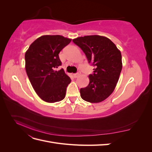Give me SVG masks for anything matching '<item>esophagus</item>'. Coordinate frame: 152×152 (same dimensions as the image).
I'll list each match as a JSON object with an SVG mask.
<instances>
[{"instance_id":"obj_1","label":"esophagus","mask_w":152,"mask_h":152,"mask_svg":"<svg viewBox=\"0 0 152 152\" xmlns=\"http://www.w3.org/2000/svg\"><path fill=\"white\" fill-rule=\"evenodd\" d=\"M80 75V72H77L76 73H74V74H73V76H74L75 78H77V77H79Z\"/></svg>"}]
</instances>
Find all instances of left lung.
Returning <instances> with one entry per match:
<instances>
[{
    "instance_id": "obj_1",
    "label": "left lung",
    "mask_w": 152,
    "mask_h": 152,
    "mask_svg": "<svg viewBox=\"0 0 152 152\" xmlns=\"http://www.w3.org/2000/svg\"><path fill=\"white\" fill-rule=\"evenodd\" d=\"M94 66L89 85L80 90V96L90 103L107 99L115 88L122 68V55L111 40L100 35L80 37L73 40Z\"/></svg>"
}]
</instances>
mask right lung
I'll return each mask as SVG.
<instances>
[{
    "instance_id": "obj_1",
    "label": "right lung",
    "mask_w": 152,
    "mask_h": 152,
    "mask_svg": "<svg viewBox=\"0 0 152 152\" xmlns=\"http://www.w3.org/2000/svg\"><path fill=\"white\" fill-rule=\"evenodd\" d=\"M72 39L61 35H43L37 39L25 55V69L34 89L48 103L60 102L65 97L71 79L61 65L59 53Z\"/></svg>"
}]
</instances>
